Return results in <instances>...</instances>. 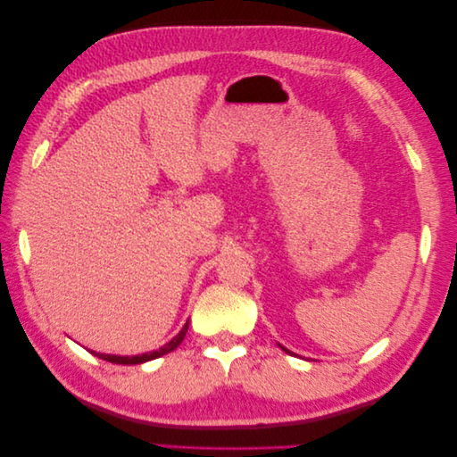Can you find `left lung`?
<instances>
[{"instance_id": "8db88e82", "label": "left lung", "mask_w": 457, "mask_h": 457, "mask_svg": "<svg viewBox=\"0 0 457 457\" xmlns=\"http://www.w3.org/2000/svg\"><path fill=\"white\" fill-rule=\"evenodd\" d=\"M282 349H284V347H282ZM284 351H286V353H289V351H287V349H284ZM289 354H292V353H289Z\"/></svg>"}]
</instances>
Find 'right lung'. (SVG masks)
Listing matches in <instances>:
<instances>
[{
    "instance_id": "right-lung-1",
    "label": "right lung",
    "mask_w": 457,
    "mask_h": 457,
    "mask_svg": "<svg viewBox=\"0 0 457 457\" xmlns=\"http://www.w3.org/2000/svg\"><path fill=\"white\" fill-rule=\"evenodd\" d=\"M187 331H188V322L183 326V329L179 331V334H177L170 343H165L163 347H160L158 351L145 353V354H137V356H116V354H103V353H95V351H91V353H93L95 356L103 358V361H106V362H112V364H143V362L154 361V358H160V356H163V354H168V353L175 351V349L179 347V345H181V341L185 339Z\"/></svg>"
}]
</instances>
